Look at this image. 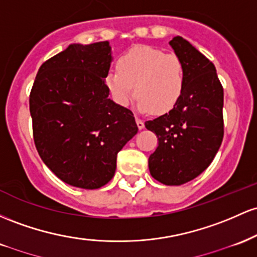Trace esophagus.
<instances>
[{"label": "esophagus", "instance_id": "1", "mask_svg": "<svg viewBox=\"0 0 257 257\" xmlns=\"http://www.w3.org/2000/svg\"><path fill=\"white\" fill-rule=\"evenodd\" d=\"M136 122H137V127L138 128H140V130L144 128V122H143V120L141 119L140 116H136Z\"/></svg>", "mask_w": 257, "mask_h": 257}]
</instances>
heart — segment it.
<instances>
[{"mask_svg":"<svg viewBox=\"0 0 257 257\" xmlns=\"http://www.w3.org/2000/svg\"><path fill=\"white\" fill-rule=\"evenodd\" d=\"M117 71H109L105 85L115 102L127 105L134 93L143 113L165 114L182 97L186 71L182 59L152 46H136L117 59Z\"/></svg>","mask_w":257,"mask_h":257,"instance_id":"heart-1","label":"heart"}]
</instances>
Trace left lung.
Masks as SVG:
<instances>
[{"label": "left lung", "mask_w": 257, "mask_h": 257, "mask_svg": "<svg viewBox=\"0 0 257 257\" xmlns=\"http://www.w3.org/2000/svg\"><path fill=\"white\" fill-rule=\"evenodd\" d=\"M182 59L186 82L182 97L169 113L146 121L158 137L149 157L151 175L166 186L198 177L214 160L223 140V87L215 65L183 37L169 42Z\"/></svg>", "instance_id": "obj_1"}]
</instances>
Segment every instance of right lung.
I'll list each match as a JSON object with an SVG mask.
<instances>
[{"label":"right lung","mask_w":257,"mask_h":257,"mask_svg":"<svg viewBox=\"0 0 257 257\" xmlns=\"http://www.w3.org/2000/svg\"><path fill=\"white\" fill-rule=\"evenodd\" d=\"M108 41L80 45L40 66L29 98L34 142L63 182L97 189L113 178L116 157L137 134L134 113L109 98Z\"/></svg>","instance_id":"1"}]
</instances>
